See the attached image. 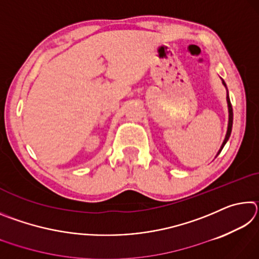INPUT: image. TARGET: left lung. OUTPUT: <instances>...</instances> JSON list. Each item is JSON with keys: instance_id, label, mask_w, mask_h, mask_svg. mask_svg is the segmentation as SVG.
Instances as JSON below:
<instances>
[{"instance_id": "obj_1", "label": "left lung", "mask_w": 259, "mask_h": 259, "mask_svg": "<svg viewBox=\"0 0 259 259\" xmlns=\"http://www.w3.org/2000/svg\"><path fill=\"white\" fill-rule=\"evenodd\" d=\"M223 84H224V85L226 87V84H225V82H224V81H223ZM227 105H229V113H230V115H229V128H227L226 137H225V139H224V142H223V145H222V147H221V150H219V152L217 153V155H216V156H218V155H219V153L222 152L223 147L225 146L226 142H227V140H229L230 136H231V131H232V124H233V108H232V105H231V102H230L229 93H227Z\"/></svg>"}]
</instances>
